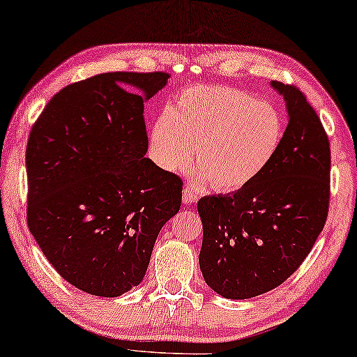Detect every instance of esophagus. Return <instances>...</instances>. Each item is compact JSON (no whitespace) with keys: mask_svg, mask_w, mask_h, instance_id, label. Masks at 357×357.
Returning a JSON list of instances; mask_svg holds the SVG:
<instances>
[{"mask_svg":"<svg viewBox=\"0 0 357 357\" xmlns=\"http://www.w3.org/2000/svg\"><path fill=\"white\" fill-rule=\"evenodd\" d=\"M199 197H197V192L190 188V186H185L183 188V195H182V201L183 204H186V206H191V204H195Z\"/></svg>","mask_w":357,"mask_h":357,"instance_id":"esophagus-1","label":"esophagus"}]
</instances>
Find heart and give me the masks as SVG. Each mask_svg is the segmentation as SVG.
Here are the masks:
<instances>
[{
	"label": "heart",
	"mask_w": 357,
	"mask_h": 357,
	"mask_svg": "<svg viewBox=\"0 0 357 357\" xmlns=\"http://www.w3.org/2000/svg\"><path fill=\"white\" fill-rule=\"evenodd\" d=\"M283 134V115L273 104L232 86L192 85L155 120L150 151L165 171L182 172L195 149L199 178L236 191L266 171Z\"/></svg>",
	"instance_id": "b5f03b06"
}]
</instances>
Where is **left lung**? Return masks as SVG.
I'll return each mask as SVG.
<instances>
[{"label":"left lung","instance_id":"8db88e82","mask_svg":"<svg viewBox=\"0 0 357 357\" xmlns=\"http://www.w3.org/2000/svg\"><path fill=\"white\" fill-rule=\"evenodd\" d=\"M271 85L288 112L278 153L253 183L197 202L201 272L215 293L232 301L264 294L293 275L329 210L331 147L321 120L299 89Z\"/></svg>","mask_w":357,"mask_h":357}]
</instances>
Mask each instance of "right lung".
Instances as JSON below:
<instances>
[{
    "label": "right lung",
    "mask_w": 357,
    "mask_h": 357,
    "mask_svg": "<svg viewBox=\"0 0 357 357\" xmlns=\"http://www.w3.org/2000/svg\"><path fill=\"white\" fill-rule=\"evenodd\" d=\"M165 73H106L64 86L26 145L28 227L75 288L119 297L147 272L161 227L180 210L182 178L150 158L144 102Z\"/></svg>",
    "instance_id": "obj_1"
}]
</instances>
